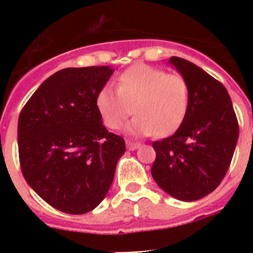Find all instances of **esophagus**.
Segmentation results:
<instances>
[{
    "mask_svg": "<svg viewBox=\"0 0 253 253\" xmlns=\"http://www.w3.org/2000/svg\"><path fill=\"white\" fill-rule=\"evenodd\" d=\"M139 143L137 142H131V140H126V148L129 149V151H134V149L139 148Z\"/></svg>",
    "mask_w": 253,
    "mask_h": 253,
    "instance_id": "34e87169",
    "label": "esophagus"
}]
</instances>
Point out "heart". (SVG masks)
I'll list each match as a JSON object with an SVG mask.
<instances>
[{
  "instance_id": "b5f03b06",
  "label": "heart",
  "mask_w": 253,
  "mask_h": 253,
  "mask_svg": "<svg viewBox=\"0 0 253 253\" xmlns=\"http://www.w3.org/2000/svg\"><path fill=\"white\" fill-rule=\"evenodd\" d=\"M116 88L104 86L96 96V109L113 130L122 128L133 113L135 118L128 126L129 133L167 137L184 122L189 109L186 78L157 67H129L116 80Z\"/></svg>"
}]
</instances>
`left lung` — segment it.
<instances>
[{
  "label": "left lung",
  "instance_id": "8db88e82",
  "mask_svg": "<svg viewBox=\"0 0 253 253\" xmlns=\"http://www.w3.org/2000/svg\"><path fill=\"white\" fill-rule=\"evenodd\" d=\"M186 78L189 109L180 128L152 143V176L158 186L182 202H194L219 186L236 149L240 126L223 84L184 58L169 59Z\"/></svg>",
  "mask_w": 253,
  "mask_h": 253
}]
</instances>
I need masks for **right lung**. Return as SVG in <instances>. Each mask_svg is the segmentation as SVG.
Wrapping results in <instances>:
<instances>
[{"label":"right lung","mask_w":253,"mask_h":253,"mask_svg":"<svg viewBox=\"0 0 253 253\" xmlns=\"http://www.w3.org/2000/svg\"><path fill=\"white\" fill-rule=\"evenodd\" d=\"M113 72L109 67L58 71L20 113L22 175L40 198L63 213L95 209L125 152V140L105 128L96 109L97 92Z\"/></svg>","instance_id":"right-lung-1"}]
</instances>
